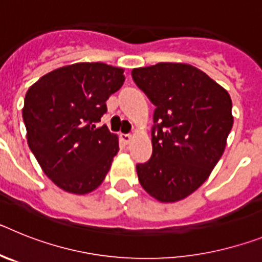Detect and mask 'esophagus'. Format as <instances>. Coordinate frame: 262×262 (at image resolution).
<instances>
[{
	"label": "esophagus",
	"mask_w": 262,
	"mask_h": 262,
	"mask_svg": "<svg viewBox=\"0 0 262 262\" xmlns=\"http://www.w3.org/2000/svg\"><path fill=\"white\" fill-rule=\"evenodd\" d=\"M133 138H134V136L131 135V134H123V135H122V140H123L126 144H128V143L133 140Z\"/></svg>",
	"instance_id": "obj_1"
}]
</instances>
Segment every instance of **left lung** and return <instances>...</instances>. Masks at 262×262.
Here are the masks:
<instances>
[{
	"mask_svg": "<svg viewBox=\"0 0 262 262\" xmlns=\"http://www.w3.org/2000/svg\"><path fill=\"white\" fill-rule=\"evenodd\" d=\"M156 106L152 156L136 165L140 185L164 203L190 195L222 157L233 124L227 90L184 62H159L131 72Z\"/></svg>",
	"mask_w": 262,
	"mask_h": 262,
	"instance_id": "left-lung-1",
	"label": "left lung"
}]
</instances>
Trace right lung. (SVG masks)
I'll return each mask as SVG.
<instances>
[{"mask_svg":"<svg viewBox=\"0 0 262 262\" xmlns=\"http://www.w3.org/2000/svg\"><path fill=\"white\" fill-rule=\"evenodd\" d=\"M123 69L103 62H76L31 85L22 117L27 143L45 174L72 194L102 184L119 151L118 136L103 124L106 101L124 82Z\"/></svg>","mask_w":262,"mask_h":262,"instance_id":"1","label":"right lung"}]
</instances>
